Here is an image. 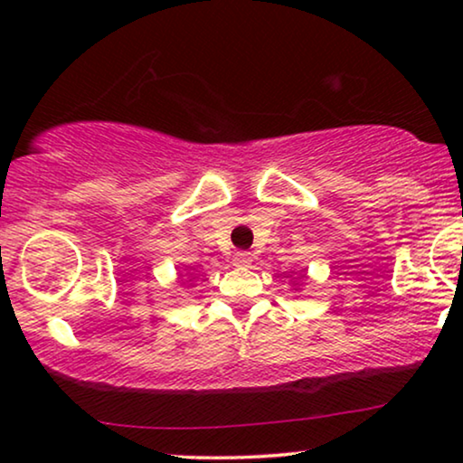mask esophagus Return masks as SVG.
<instances>
[{
	"instance_id": "1",
	"label": "esophagus",
	"mask_w": 463,
	"mask_h": 463,
	"mask_svg": "<svg viewBox=\"0 0 463 463\" xmlns=\"http://www.w3.org/2000/svg\"><path fill=\"white\" fill-rule=\"evenodd\" d=\"M233 263L240 265V268H249V265L252 263L250 252H246V250H238L236 255H233Z\"/></svg>"
}]
</instances>
